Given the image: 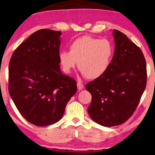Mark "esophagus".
I'll return each mask as SVG.
<instances>
[{
	"label": "esophagus",
	"mask_w": 155,
	"mask_h": 155,
	"mask_svg": "<svg viewBox=\"0 0 155 155\" xmlns=\"http://www.w3.org/2000/svg\"><path fill=\"white\" fill-rule=\"evenodd\" d=\"M83 87H84V85H83V83L81 82V81H78V83H77V88H78V89L80 91V90H82L83 89Z\"/></svg>",
	"instance_id": "34e87169"
}]
</instances>
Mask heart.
Here are the masks:
<instances>
[{
  "label": "heart",
  "instance_id": "heart-1",
  "mask_svg": "<svg viewBox=\"0 0 155 155\" xmlns=\"http://www.w3.org/2000/svg\"><path fill=\"white\" fill-rule=\"evenodd\" d=\"M70 51H62L59 61L64 72L68 74L78 68L88 79L94 80L105 74L110 66L114 53L113 45L108 39L83 36L73 41Z\"/></svg>",
  "mask_w": 155,
  "mask_h": 155
}]
</instances>
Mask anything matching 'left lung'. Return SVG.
<instances>
[{
    "instance_id": "1",
    "label": "left lung",
    "mask_w": 155,
    "mask_h": 155,
    "mask_svg": "<svg viewBox=\"0 0 155 155\" xmlns=\"http://www.w3.org/2000/svg\"><path fill=\"white\" fill-rule=\"evenodd\" d=\"M113 35L115 49L110 66L102 77L88 83L91 94L87 108L91 119L105 127L125 122L136 110L146 85V64L143 53L117 30Z\"/></svg>"
}]
</instances>
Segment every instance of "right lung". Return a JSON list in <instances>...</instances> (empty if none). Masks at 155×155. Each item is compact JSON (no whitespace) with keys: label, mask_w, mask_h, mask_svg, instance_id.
Wrapping results in <instances>:
<instances>
[{"label":"right lung","mask_w":155,"mask_h":155,"mask_svg":"<svg viewBox=\"0 0 155 155\" xmlns=\"http://www.w3.org/2000/svg\"><path fill=\"white\" fill-rule=\"evenodd\" d=\"M61 35L60 31H36L15 50L9 62L10 96L22 116L36 126L59 121L77 91L74 78L61 72Z\"/></svg>","instance_id":"1"}]
</instances>
